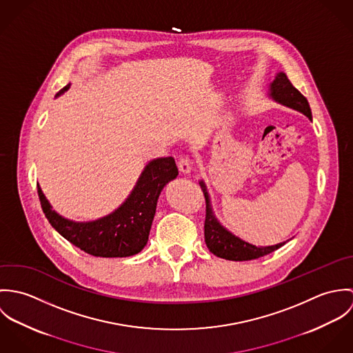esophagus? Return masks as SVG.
Wrapping results in <instances>:
<instances>
[{
    "instance_id": "1",
    "label": "esophagus",
    "mask_w": 353,
    "mask_h": 353,
    "mask_svg": "<svg viewBox=\"0 0 353 353\" xmlns=\"http://www.w3.org/2000/svg\"><path fill=\"white\" fill-rule=\"evenodd\" d=\"M178 168L182 174H189L192 171V161L188 157H181L178 160Z\"/></svg>"
}]
</instances>
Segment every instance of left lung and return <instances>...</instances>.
<instances>
[{"label": "left lung", "mask_w": 353, "mask_h": 353, "mask_svg": "<svg viewBox=\"0 0 353 353\" xmlns=\"http://www.w3.org/2000/svg\"><path fill=\"white\" fill-rule=\"evenodd\" d=\"M269 97L273 101L285 107H290L302 112L308 119H312L308 101L292 85V83L288 80L284 72H279L274 80L270 83ZM200 186L206 202V214H205V224H203L205 243L209 252H213L216 256L230 259V261H250L274 252L287 243V242H283L273 246H254L242 241L241 238L235 236L225 227H223L217 220V217L214 216L203 181H200Z\"/></svg>", "instance_id": "left-lung-1"}]
</instances>
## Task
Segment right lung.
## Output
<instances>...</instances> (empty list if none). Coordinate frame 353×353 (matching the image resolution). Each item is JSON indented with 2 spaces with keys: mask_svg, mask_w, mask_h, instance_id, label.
<instances>
[{
  "mask_svg": "<svg viewBox=\"0 0 353 353\" xmlns=\"http://www.w3.org/2000/svg\"><path fill=\"white\" fill-rule=\"evenodd\" d=\"M63 87L57 97L68 91ZM55 97V98H57ZM178 175L174 157L151 160L141 172L134 189L118 209L94 221H72L55 210L38 185V194L49 223L66 241L94 256L122 258L141 252L150 236L156 205L163 188Z\"/></svg>",
  "mask_w": 353,
  "mask_h": 353,
  "instance_id": "obj_1",
  "label": "right lung"
}]
</instances>
